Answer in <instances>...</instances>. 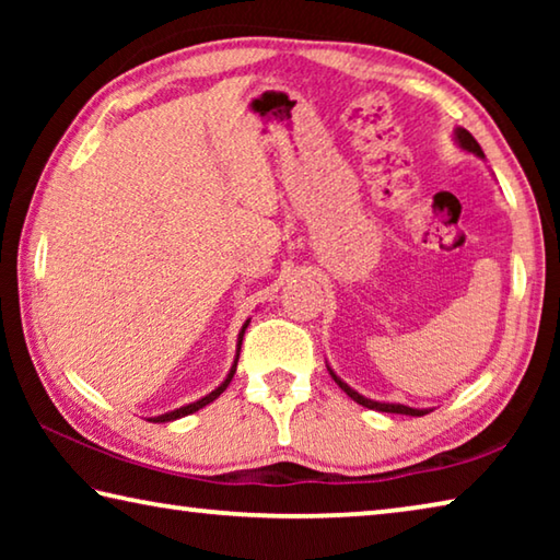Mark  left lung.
<instances>
[{
	"label": "left lung",
	"mask_w": 560,
	"mask_h": 560,
	"mask_svg": "<svg viewBox=\"0 0 560 560\" xmlns=\"http://www.w3.org/2000/svg\"><path fill=\"white\" fill-rule=\"evenodd\" d=\"M457 140H459V145L464 148V150H469V153H474V155H479V158H485V153H481V148H479V143L477 140H474V136L469 130H464V128H459L457 130ZM330 375H334V371H330ZM334 381L338 383V387L340 390H343L350 400H355L358 405H363V407H368V410H381V412H397V415H412V417H422V415H428V410H415V407H407V405H390V402H375V400H368V397H363V395H358L355 390H350V387L343 383V381H338V377L334 375Z\"/></svg>",
	"instance_id": "8db88e82"
}]
</instances>
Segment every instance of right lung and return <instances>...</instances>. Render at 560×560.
Wrapping results in <instances>:
<instances>
[{"instance_id": "obj_1", "label": "right lung", "mask_w": 560, "mask_h": 560, "mask_svg": "<svg viewBox=\"0 0 560 560\" xmlns=\"http://www.w3.org/2000/svg\"><path fill=\"white\" fill-rule=\"evenodd\" d=\"M246 326H249V320H246L244 324V328H242V334H240V346H242V336H244V330H246ZM236 358H240V353H236ZM234 371H236V360H234V365H232V371H230V375H226V381L217 387V390H212L210 395H205L202 400H197V402H192V405H185V407H179V410H173V412H167V415H158V417H153V422H170V420H177V417H185V415H192V412H197L200 410V407H205V405H210L212 400H217V397H220L224 390H226V385L232 383V377H234Z\"/></svg>"}]
</instances>
